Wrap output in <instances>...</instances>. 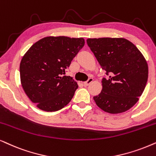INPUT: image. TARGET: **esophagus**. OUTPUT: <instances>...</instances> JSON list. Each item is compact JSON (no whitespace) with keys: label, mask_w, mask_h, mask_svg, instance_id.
<instances>
[{"label":"esophagus","mask_w":156,"mask_h":156,"mask_svg":"<svg viewBox=\"0 0 156 156\" xmlns=\"http://www.w3.org/2000/svg\"><path fill=\"white\" fill-rule=\"evenodd\" d=\"M93 82V79L92 78H89L87 81H86V82H84L83 84H84V86H88L89 84H90V83H92Z\"/></svg>","instance_id":"esophagus-1"}]
</instances>
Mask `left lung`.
<instances>
[{
	"instance_id": "1",
	"label": "left lung",
	"mask_w": 156,
	"mask_h": 156,
	"mask_svg": "<svg viewBox=\"0 0 156 156\" xmlns=\"http://www.w3.org/2000/svg\"><path fill=\"white\" fill-rule=\"evenodd\" d=\"M87 43L108 78L94 100L105 112H125L138 101L148 77L147 64L132 42L123 38H88Z\"/></svg>"
}]
</instances>
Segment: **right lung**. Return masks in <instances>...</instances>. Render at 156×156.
I'll return each mask as SVG.
<instances>
[{
  "mask_svg": "<svg viewBox=\"0 0 156 156\" xmlns=\"http://www.w3.org/2000/svg\"><path fill=\"white\" fill-rule=\"evenodd\" d=\"M84 45L83 38L48 36L33 44L23 56L20 64L21 85L38 108L54 112L72 100L77 83L64 74Z\"/></svg>",
  "mask_w": 156,
  "mask_h": 156,
  "instance_id": "add662e5",
  "label": "right lung"
}]
</instances>
